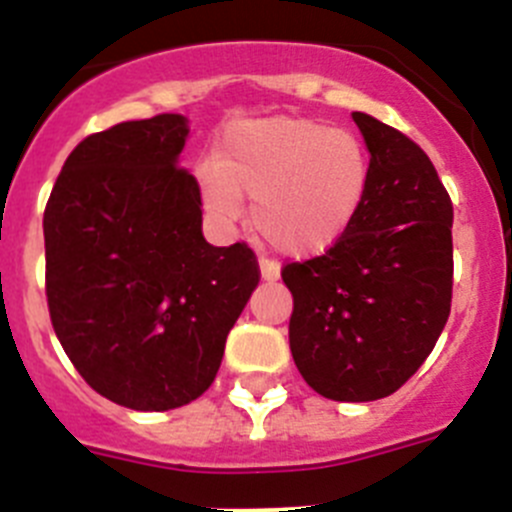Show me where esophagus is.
<instances>
[{
  "label": "esophagus",
  "instance_id": "1",
  "mask_svg": "<svg viewBox=\"0 0 512 512\" xmlns=\"http://www.w3.org/2000/svg\"><path fill=\"white\" fill-rule=\"evenodd\" d=\"M259 269H261V279H264V282H277L279 279V264H274V261L261 259Z\"/></svg>",
  "mask_w": 512,
  "mask_h": 512
}]
</instances>
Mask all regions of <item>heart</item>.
Instances as JSON below:
<instances>
[{"mask_svg": "<svg viewBox=\"0 0 512 512\" xmlns=\"http://www.w3.org/2000/svg\"><path fill=\"white\" fill-rule=\"evenodd\" d=\"M197 182L220 223H235L248 197L261 241L287 259H318L359 220L372 158L354 133L315 117H253L228 125Z\"/></svg>", "mask_w": 512, "mask_h": 512, "instance_id": "1", "label": "heart"}]
</instances>
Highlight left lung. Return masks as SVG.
I'll return each mask as SVG.
<instances>
[{
    "label": "left lung",
    "mask_w": 512,
    "mask_h": 512,
    "mask_svg": "<svg viewBox=\"0 0 512 512\" xmlns=\"http://www.w3.org/2000/svg\"><path fill=\"white\" fill-rule=\"evenodd\" d=\"M372 158L359 220L333 251L287 264L289 348L318 395L372 402L397 392L451 312L454 207L431 158L400 130L354 112Z\"/></svg>",
    "instance_id": "obj_1"
}]
</instances>
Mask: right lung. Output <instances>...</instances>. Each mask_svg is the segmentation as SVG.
<instances>
[{"mask_svg":"<svg viewBox=\"0 0 512 512\" xmlns=\"http://www.w3.org/2000/svg\"><path fill=\"white\" fill-rule=\"evenodd\" d=\"M184 115L120 122L66 158L43 215L45 295L63 351L92 390L161 413L215 379L259 284L246 243L210 246L200 184L179 169Z\"/></svg>","mask_w":512,"mask_h":512,"instance_id":"add662e5","label":"right lung"}]
</instances>
